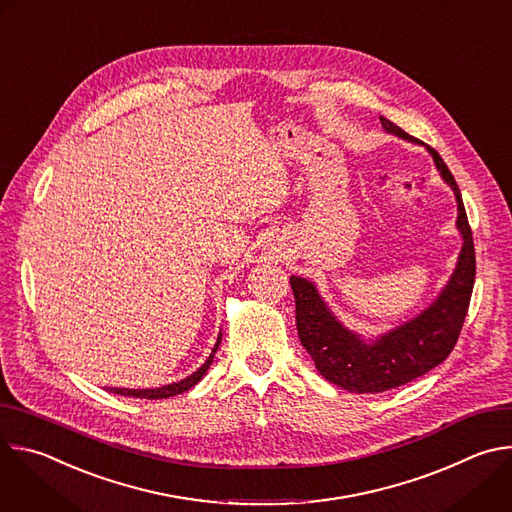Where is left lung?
Listing matches in <instances>:
<instances>
[{"label": "left lung", "mask_w": 512, "mask_h": 512, "mask_svg": "<svg viewBox=\"0 0 512 512\" xmlns=\"http://www.w3.org/2000/svg\"><path fill=\"white\" fill-rule=\"evenodd\" d=\"M383 127L413 143H423L407 135L393 121L381 117ZM429 154L444 180L452 186L458 200V229L464 247L458 267L442 291L421 316L385 334L373 344L362 342L356 334L342 328L328 312L314 283L291 275L289 283L296 298V324L300 342L316 362L320 375L352 393H383L401 387L429 373L454 350L462 332L476 277V253L472 229L466 216L460 188L442 156L427 145Z\"/></svg>", "instance_id": "8db88e82"}]
</instances>
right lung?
Segmentation results:
<instances>
[{
  "instance_id": "add662e5",
  "label": "right lung",
  "mask_w": 512,
  "mask_h": 512,
  "mask_svg": "<svg viewBox=\"0 0 512 512\" xmlns=\"http://www.w3.org/2000/svg\"><path fill=\"white\" fill-rule=\"evenodd\" d=\"M218 344H221V336H218V340H216V344H214L210 356L206 358V362L202 364V367H200L196 373H192L190 377H186L184 381H180V383H172V385H166V387H160V389H109V391H111V393H117V395H123V397H139V399H168V397L180 395V393L192 389V387L204 377V373L208 371L210 362H212V358H214V352L218 350Z\"/></svg>"
}]
</instances>
